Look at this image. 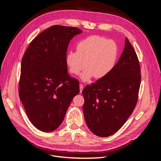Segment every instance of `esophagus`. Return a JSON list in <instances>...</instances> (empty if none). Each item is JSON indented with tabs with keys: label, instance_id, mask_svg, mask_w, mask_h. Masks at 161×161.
Listing matches in <instances>:
<instances>
[{
	"label": "esophagus",
	"instance_id": "34e87169",
	"mask_svg": "<svg viewBox=\"0 0 161 161\" xmlns=\"http://www.w3.org/2000/svg\"><path fill=\"white\" fill-rule=\"evenodd\" d=\"M83 85H82L81 83V84H80V93H81L82 92V90H83Z\"/></svg>",
	"mask_w": 161,
	"mask_h": 161
}]
</instances>
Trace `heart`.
<instances>
[{
    "label": "heart",
    "instance_id": "obj_1",
    "mask_svg": "<svg viewBox=\"0 0 161 161\" xmlns=\"http://www.w3.org/2000/svg\"><path fill=\"white\" fill-rule=\"evenodd\" d=\"M118 46L113 40L94 35L81 40L76 45V52L69 51L65 62L69 72L78 75L86 67L81 78L87 81L94 76L106 77L113 69L118 57Z\"/></svg>",
    "mask_w": 161,
    "mask_h": 161
}]
</instances>
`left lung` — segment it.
<instances>
[{
	"mask_svg": "<svg viewBox=\"0 0 161 161\" xmlns=\"http://www.w3.org/2000/svg\"><path fill=\"white\" fill-rule=\"evenodd\" d=\"M142 80L140 62L127 38L117 64L104 78L83 90V110L89 129L100 137L117 132L133 112Z\"/></svg>",
	"mask_w": 161,
	"mask_h": 161,
	"instance_id": "1",
	"label": "left lung"
}]
</instances>
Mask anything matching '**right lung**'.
<instances>
[{
  "label": "right lung",
  "instance_id": "right-lung-1",
  "mask_svg": "<svg viewBox=\"0 0 161 161\" xmlns=\"http://www.w3.org/2000/svg\"><path fill=\"white\" fill-rule=\"evenodd\" d=\"M76 27L55 25L41 32L23 56L19 96L32 124L51 132L62 122L80 83L67 73L65 57L73 37L81 33Z\"/></svg>",
  "mask_w": 161,
  "mask_h": 161
}]
</instances>
